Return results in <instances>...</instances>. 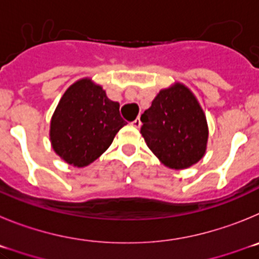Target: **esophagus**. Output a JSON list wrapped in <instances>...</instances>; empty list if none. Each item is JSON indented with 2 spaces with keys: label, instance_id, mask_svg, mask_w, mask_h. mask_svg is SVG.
<instances>
[{
  "label": "esophagus",
  "instance_id": "esophagus-1",
  "mask_svg": "<svg viewBox=\"0 0 259 259\" xmlns=\"http://www.w3.org/2000/svg\"><path fill=\"white\" fill-rule=\"evenodd\" d=\"M132 124H133V126H134V127H138V129H139V127H141V125H142V121H141V118H139V117H137V118H135L134 121H133Z\"/></svg>",
  "mask_w": 259,
  "mask_h": 259
}]
</instances>
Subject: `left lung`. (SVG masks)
<instances>
[{"label": "left lung", "mask_w": 259, "mask_h": 259, "mask_svg": "<svg viewBox=\"0 0 259 259\" xmlns=\"http://www.w3.org/2000/svg\"><path fill=\"white\" fill-rule=\"evenodd\" d=\"M141 121L142 137L165 166L187 169L204 157L209 137L206 116L183 83L160 90Z\"/></svg>", "instance_id": "obj_1"}]
</instances>
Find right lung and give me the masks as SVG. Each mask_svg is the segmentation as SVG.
I'll use <instances>...</instances> for the list:
<instances>
[{
	"mask_svg": "<svg viewBox=\"0 0 259 259\" xmlns=\"http://www.w3.org/2000/svg\"><path fill=\"white\" fill-rule=\"evenodd\" d=\"M120 104L108 99L101 85L92 78L72 83L60 98L51 116L50 142L62 160L76 167L95 161L126 125Z\"/></svg>",
	"mask_w": 259,
	"mask_h": 259,
	"instance_id": "obj_1",
	"label": "right lung"
}]
</instances>
